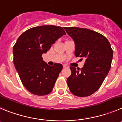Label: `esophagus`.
<instances>
[{"label": "esophagus", "mask_w": 122, "mask_h": 122, "mask_svg": "<svg viewBox=\"0 0 122 122\" xmlns=\"http://www.w3.org/2000/svg\"><path fill=\"white\" fill-rule=\"evenodd\" d=\"M63 67L64 68H68L69 67H68L66 64H63Z\"/></svg>", "instance_id": "34e87169"}]
</instances>
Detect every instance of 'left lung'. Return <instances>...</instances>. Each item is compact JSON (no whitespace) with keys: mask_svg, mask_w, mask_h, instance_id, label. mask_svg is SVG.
I'll list each match as a JSON object with an SVG mask.
<instances>
[{"mask_svg":"<svg viewBox=\"0 0 122 122\" xmlns=\"http://www.w3.org/2000/svg\"><path fill=\"white\" fill-rule=\"evenodd\" d=\"M64 29L73 40L76 56L85 60L81 69L70 67L71 74L67 79L69 89L79 97L92 95L100 88L111 69L113 56L111 44L103 35L90 29Z\"/></svg>","mask_w":122,"mask_h":122,"instance_id":"obj_1","label":"left lung"}]
</instances>
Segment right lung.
Instances as JSON below:
<instances>
[{"instance_id": "add662e5", "label": "right lung", "mask_w": 122, "mask_h": 122, "mask_svg": "<svg viewBox=\"0 0 122 122\" xmlns=\"http://www.w3.org/2000/svg\"><path fill=\"white\" fill-rule=\"evenodd\" d=\"M63 35L66 32L60 26L34 27L23 33L14 46L15 67L23 85L30 93L44 96L53 90L62 66L56 63L50 66L41 55Z\"/></svg>"}]
</instances>
